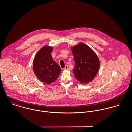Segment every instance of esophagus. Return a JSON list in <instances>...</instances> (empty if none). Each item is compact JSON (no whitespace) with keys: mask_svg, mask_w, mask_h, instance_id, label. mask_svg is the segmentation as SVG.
I'll return each instance as SVG.
<instances>
[{"mask_svg":"<svg viewBox=\"0 0 132 132\" xmlns=\"http://www.w3.org/2000/svg\"><path fill=\"white\" fill-rule=\"evenodd\" d=\"M68 69H69V68H68V65H66L65 66V68L63 69V70H68Z\"/></svg>","mask_w":132,"mask_h":132,"instance_id":"1","label":"esophagus"}]
</instances>
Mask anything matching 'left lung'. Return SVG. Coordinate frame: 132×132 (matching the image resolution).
<instances>
[{
  "label": "left lung",
  "mask_w": 132,
  "mask_h": 132,
  "mask_svg": "<svg viewBox=\"0 0 132 132\" xmlns=\"http://www.w3.org/2000/svg\"><path fill=\"white\" fill-rule=\"evenodd\" d=\"M72 51L75 60L73 72L76 79L84 84L92 81L100 68L98 57L90 47L83 43L72 47Z\"/></svg>",
  "instance_id": "1"
}]
</instances>
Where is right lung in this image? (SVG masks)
Returning <instances> with one entry per match:
<instances>
[{
    "instance_id": "1",
    "label": "right lung",
    "mask_w": 132,
    "mask_h": 132,
    "mask_svg": "<svg viewBox=\"0 0 132 132\" xmlns=\"http://www.w3.org/2000/svg\"><path fill=\"white\" fill-rule=\"evenodd\" d=\"M53 48L45 46L37 53L33 62L34 73L42 82L51 84L56 80L61 72L59 65L51 56Z\"/></svg>"
}]
</instances>
